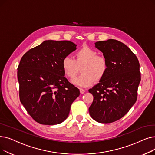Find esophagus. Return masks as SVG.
Instances as JSON below:
<instances>
[{
	"label": "esophagus",
	"mask_w": 155,
	"mask_h": 155,
	"mask_svg": "<svg viewBox=\"0 0 155 155\" xmlns=\"http://www.w3.org/2000/svg\"><path fill=\"white\" fill-rule=\"evenodd\" d=\"M80 93L81 94H84L85 93V91L84 89H82V88H80Z\"/></svg>",
	"instance_id": "34e87169"
}]
</instances>
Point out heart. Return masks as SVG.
<instances>
[{"label":"heart","mask_w":155,"mask_h":155,"mask_svg":"<svg viewBox=\"0 0 155 155\" xmlns=\"http://www.w3.org/2000/svg\"><path fill=\"white\" fill-rule=\"evenodd\" d=\"M88 46H84L75 54V59L70 56L63 58L61 66L64 75L70 79L74 77L79 71L82 73L72 80V84L82 87L92 84L94 80L99 81L105 76L108 69V63L103 56Z\"/></svg>","instance_id":"1"}]
</instances>
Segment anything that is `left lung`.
<instances>
[{
  "instance_id": "8db88e82",
  "label": "left lung",
  "mask_w": 155,
  "mask_h": 155,
  "mask_svg": "<svg viewBox=\"0 0 155 155\" xmlns=\"http://www.w3.org/2000/svg\"><path fill=\"white\" fill-rule=\"evenodd\" d=\"M108 63L103 79L89 90L93 102L89 108L96 122L109 124L122 118L136 102L140 81L139 63L133 52L118 40L95 43Z\"/></svg>"
}]
</instances>
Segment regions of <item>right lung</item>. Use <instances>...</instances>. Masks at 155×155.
Returning a JSON list of instances; mask_svg holds the SVG:
<instances>
[{
  "instance_id": "obj_1",
  "label": "right lung",
  "mask_w": 155,
  "mask_h": 155,
  "mask_svg": "<svg viewBox=\"0 0 155 155\" xmlns=\"http://www.w3.org/2000/svg\"><path fill=\"white\" fill-rule=\"evenodd\" d=\"M76 47L68 40H45L21 59L18 67L20 101L40 124L62 123L80 95L78 89L64 77L61 66L63 58Z\"/></svg>"
}]
</instances>
